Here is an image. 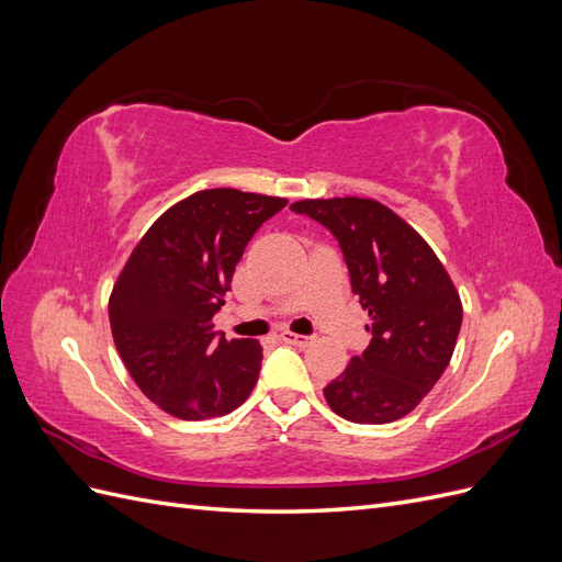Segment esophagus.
Segmentation results:
<instances>
[{"label": "esophagus", "mask_w": 562, "mask_h": 562, "mask_svg": "<svg viewBox=\"0 0 562 562\" xmlns=\"http://www.w3.org/2000/svg\"><path fill=\"white\" fill-rule=\"evenodd\" d=\"M281 339L285 345H293V347H310L314 345V337L310 335H295V333H281Z\"/></svg>", "instance_id": "esophagus-1"}]
</instances>
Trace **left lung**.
<instances>
[{
    "label": "left lung",
    "instance_id": "left-lung-1",
    "mask_svg": "<svg viewBox=\"0 0 562 562\" xmlns=\"http://www.w3.org/2000/svg\"><path fill=\"white\" fill-rule=\"evenodd\" d=\"M291 209L335 234L370 316L368 349L323 389L330 411L356 424L413 413L446 372L462 328V300L443 262L375 199H302Z\"/></svg>",
    "mask_w": 562,
    "mask_h": 562
}]
</instances>
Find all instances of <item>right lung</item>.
I'll list each match as a JSON object with an SVG mask.
<instances>
[{"label": "right lung", "instance_id": "obj_1", "mask_svg": "<svg viewBox=\"0 0 562 562\" xmlns=\"http://www.w3.org/2000/svg\"><path fill=\"white\" fill-rule=\"evenodd\" d=\"M288 203L229 187L201 190L155 220L110 295L119 356L143 394L178 419L236 411L258 382V339H225L213 314L258 227Z\"/></svg>", "mask_w": 562, "mask_h": 562}]
</instances>
